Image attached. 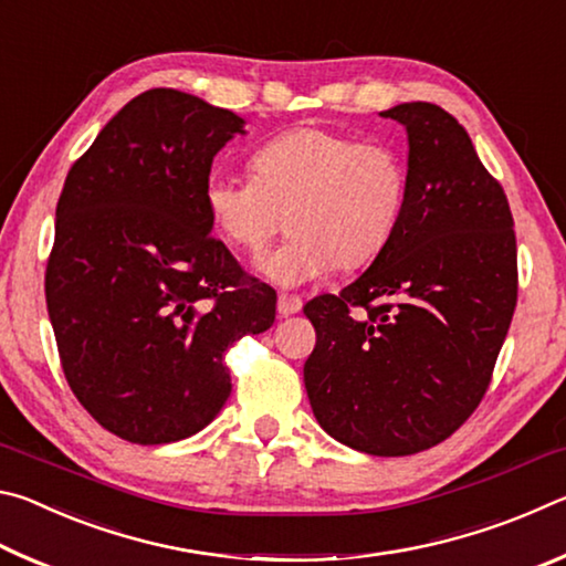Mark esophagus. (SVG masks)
Returning a JSON list of instances; mask_svg holds the SVG:
<instances>
[{"label":"esophagus","mask_w":566,"mask_h":566,"mask_svg":"<svg viewBox=\"0 0 566 566\" xmlns=\"http://www.w3.org/2000/svg\"><path fill=\"white\" fill-rule=\"evenodd\" d=\"M302 310V300L296 294H280V300H276V312L282 314V317H292Z\"/></svg>","instance_id":"34e87169"}]
</instances>
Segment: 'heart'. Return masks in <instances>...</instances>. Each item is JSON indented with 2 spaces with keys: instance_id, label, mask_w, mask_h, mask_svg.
I'll list each match as a JSON object with an SVG mask.
<instances>
[{
  "instance_id": "1",
  "label": "heart",
  "mask_w": 566,
  "mask_h": 566,
  "mask_svg": "<svg viewBox=\"0 0 566 566\" xmlns=\"http://www.w3.org/2000/svg\"><path fill=\"white\" fill-rule=\"evenodd\" d=\"M249 169L205 181L207 219L227 244L260 254L286 217L292 237L256 266L290 290L377 260L405 212V161L379 142L294 129L256 149Z\"/></svg>"
}]
</instances>
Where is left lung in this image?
<instances>
[{"instance_id": "obj_1", "label": "left lung", "mask_w": 566, "mask_h": 566, "mask_svg": "<svg viewBox=\"0 0 566 566\" xmlns=\"http://www.w3.org/2000/svg\"><path fill=\"white\" fill-rule=\"evenodd\" d=\"M379 114L407 132L405 212L359 280L304 306L317 329L304 387L337 442L405 457L454 434L490 387L516 306V239L504 189L452 114L429 102Z\"/></svg>"}]
</instances>
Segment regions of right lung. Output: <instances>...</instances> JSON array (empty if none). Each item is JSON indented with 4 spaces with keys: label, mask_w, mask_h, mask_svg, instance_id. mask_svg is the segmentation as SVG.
Listing matches in <instances>:
<instances>
[{
    "label": "right lung",
    "mask_w": 566,
    "mask_h": 566,
    "mask_svg": "<svg viewBox=\"0 0 566 566\" xmlns=\"http://www.w3.org/2000/svg\"><path fill=\"white\" fill-rule=\"evenodd\" d=\"M244 119L149 90L114 114L66 175L46 310L74 397L134 444L197 434L232 391L224 354L274 324L272 286L212 237L202 191Z\"/></svg>",
    "instance_id": "obj_1"
}]
</instances>
